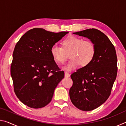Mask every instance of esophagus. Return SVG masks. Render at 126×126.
Masks as SVG:
<instances>
[{
	"label": "esophagus",
	"instance_id": "1",
	"mask_svg": "<svg viewBox=\"0 0 126 126\" xmlns=\"http://www.w3.org/2000/svg\"><path fill=\"white\" fill-rule=\"evenodd\" d=\"M64 76H65V77H69L70 76V74L68 73V72H65V73H64Z\"/></svg>",
	"mask_w": 126,
	"mask_h": 126
}]
</instances>
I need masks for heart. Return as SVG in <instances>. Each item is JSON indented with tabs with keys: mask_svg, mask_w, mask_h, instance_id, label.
Listing matches in <instances>:
<instances>
[{
	"mask_svg": "<svg viewBox=\"0 0 126 126\" xmlns=\"http://www.w3.org/2000/svg\"><path fill=\"white\" fill-rule=\"evenodd\" d=\"M62 47L54 44L50 48V53L55 62L63 64L68 58L69 62L64 68L68 71L75 69L80 65L86 67L94 58L96 49L93 43L89 40H84L80 37L69 35L62 42Z\"/></svg>",
	"mask_w": 126,
	"mask_h": 126,
	"instance_id": "heart-1",
	"label": "heart"
}]
</instances>
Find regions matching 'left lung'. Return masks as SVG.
<instances>
[{
    "label": "left lung",
    "instance_id": "left-lung-1",
    "mask_svg": "<svg viewBox=\"0 0 126 126\" xmlns=\"http://www.w3.org/2000/svg\"><path fill=\"white\" fill-rule=\"evenodd\" d=\"M88 38L95 47L92 62L72 73L73 85L69 97L79 110L89 111L105 102L110 97L117 73L116 49L107 36L99 30L89 29L73 33Z\"/></svg>",
    "mask_w": 126,
    "mask_h": 126
}]
</instances>
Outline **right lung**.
I'll return each mask as SVG.
<instances>
[{"label": "right lung", "instance_id": "right-lung-1", "mask_svg": "<svg viewBox=\"0 0 126 126\" xmlns=\"http://www.w3.org/2000/svg\"><path fill=\"white\" fill-rule=\"evenodd\" d=\"M68 33L33 28L17 42L10 74L14 92L25 105L37 109L52 101L54 89L64 77V72L55 62L50 48Z\"/></svg>", "mask_w": 126, "mask_h": 126}]
</instances>
